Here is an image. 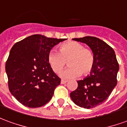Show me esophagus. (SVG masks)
Wrapping results in <instances>:
<instances>
[{"mask_svg": "<svg viewBox=\"0 0 127 127\" xmlns=\"http://www.w3.org/2000/svg\"><path fill=\"white\" fill-rule=\"evenodd\" d=\"M61 82L62 85H63V84H65V83H66V82H67V81H66V80H61Z\"/></svg>", "mask_w": 127, "mask_h": 127, "instance_id": "esophagus-1", "label": "esophagus"}]
</instances>
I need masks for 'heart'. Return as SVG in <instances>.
<instances>
[{"instance_id": "1", "label": "heart", "mask_w": 127, "mask_h": 127, "mask_svg": "<svg viewBox=\"0 0 127 127\" xmlns=\"http://www.w3.org/2000/svg\"><path fill=\"white\" fill-rule=\"evenodd\" d=\"M47 59L51 69L56 73L61 72L68 62L70 67L61 73V76L64 79L76 78L81 74L88 76L95 64L92 51L76 41L63 44L60 47V52L51 49L49 52Z\"/></svg>"}]
</instances>
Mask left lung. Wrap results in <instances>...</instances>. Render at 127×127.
Returning <instances> with one entry per match:
<instances>
[{"mask_svg":"<svg viewBox=\"0 0 127 127\" xmlns=\"http://www.w3.org/2000/svg\"><path fill=\"white\" fill-rule=\"evenodd\" d=\"M73 40L86 43L95 58L91 73L78 82V88L70 94L73 102L85 109H91L103 103L117 85L119 64L115 51L103 40L93 36H85Z\"/></svg>","mask_w":127,"mask_h":127,"instance_id":"8db88e82","label":"left lung"}]
</instances>
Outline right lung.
Returning a JSON list of instances; mask_svg holds the SVG:
<instances>
[{"label":"right lung","instance_id":"obj_1","mask_svg":"<svg viewBox=\"0 0 127 127\" xmlns=\"http://www.w3.org/2000/svg\"><path fill=\"white\" fill-rule=\"evenodd\" d=\"M65 40L35 34L12 47L5 64L8 86L11 94L24 106L40 107L51 99L61 78L51 69L48 54Z\"/></svg>","mask_w":127,"mask_h":127}]
</instances>
